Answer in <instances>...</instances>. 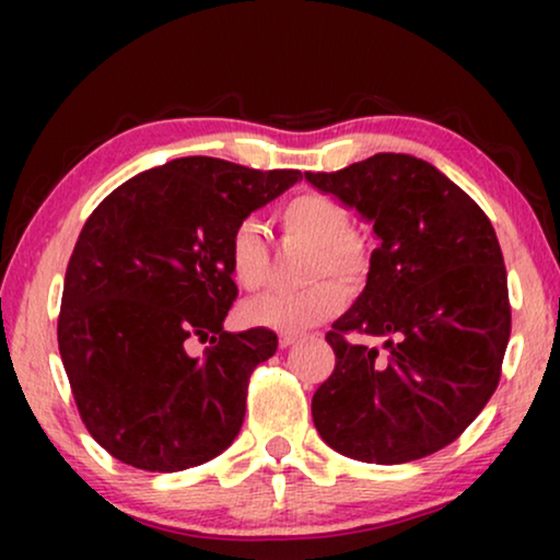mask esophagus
<instances>
[{
	"label": "esophagus",
	"instance_id": "1",
	"mask_svg": "<svg viewBox=\"0 0 560 560\" xmlns=\"http://www.w3.org/2000/svg\"><path fill=\"white\" fill-rule=\"evenodd\" d=\"M295 341H298V336H290V334H282V336H280V347H282V349L293 347Z\"/></svg>",
	"mask_w": 560,
	"mask_h": 560
}]
</instances>
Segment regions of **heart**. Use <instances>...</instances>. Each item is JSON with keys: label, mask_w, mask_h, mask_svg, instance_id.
Listing matches in <instances>:
<instances>
[{"label": "heart", "mask_w": 560, "mask_h": 560, "mask_svg": "<svg viewBox=\"0 0 560 560\" xmlns=\"http://www.w3.org/2000/svg\"><path fill=\"white\" fill-rule=\"evenodd\" d=\"M278 221L288 240L311 244L305 278L320 280L326 275L354 282L362 267L357 242L349 236L351 221L343 206L318 194H301L280 206ZM229 270L240 288L255 290L270 270V247L257 221H242L229 240ZM343 305V290L334 280L313 282L298 293H262L242 305V320L247 326L272 328V331H305V328L331 318Z\"/></svg>", "instance_id": "heart-1"}]
</instances>
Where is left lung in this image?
Instances as JSON below:
<instances>
[{
    "mask_svg": "<svg viewBox=\"0 0 560 560\" xmlns=\"http://www.w3.org/2000/svg\"><path fill=\"white\" fill-rule=\"evenodd\" d=\"M305 180L370 221L366 285L326 334L336 366L311 402L320 439L366 464L431 456L462 435L500 382L508 272L487 213L439 167L380 152ZM347 332L380 335L385 352Z\"/></svg>",
    "mask_w": 560,
    "mask_h": 560,
    "instance_id": "left-lung-1",
    "label": "left lung"
}]
</instances>
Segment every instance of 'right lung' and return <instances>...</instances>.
Returning <instances> with one entry per match:
<instances>
[{"label":"right lung","instance_id":"right-lung-1","mask_svg":"<svg viewBox=\"0 0 560 560\" xmlns=\"http://www.w3.org/2000/svg\"><path fill=\"white\" fill-rule=\"evenodd\" d=\"M301 180L178 158L112 190L83 224L63 282L58 349L98 446L144 471H183L240 435L270 328L224 331L236 298L229 240ZM214 343L203 358L190 340Z\"/></svg>","mask_w":560,"mask_h":560}]
</instances>
